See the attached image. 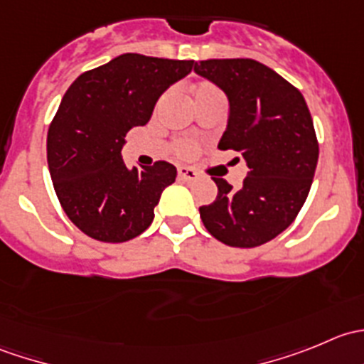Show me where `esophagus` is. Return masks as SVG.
Listing matches in <instances>:
<instances>
[{
	"label": "esophagus",
	"instance_id": "34e87169",
	"mask_svg": "<svg viewBox=\"0 0 364 364\" xmlns=\"http://www.w3.org/2000/svg\"><path fill=\"white\" fill-rule=\"evenodd\" d=\"M178 178L181 179V181H196L197 172L193 171L192 167H179L178 168Z\"/></svg>",
	"mask_w": 364,
	"mask_h": 364
}]
</instances>
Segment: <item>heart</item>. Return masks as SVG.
I'll return each mask as SVG.
<instances>
[{"mask_svg": "<svg viewBox=\"0 0 364 364\" xmlns=\"http://www.w3.org/2000/svg\"><path fill=\"white\" fill-rule=\"evenodd\" d=\"M165 98H167V93L161 95L159 105L164 104ZM192 98L193 102H196L197 109H199L203 107L204 104H209V102L213 100H223V93L220 91L218 86H215V84L209 82V80H200V82H197L196 86L192 87ZM172 149H174L176 155L181 156V159H192V156L199 151V144H197L196 141H192V139H179V141L174 142Z\"/></svg>", "mask_w": 364, "mask_h": 364, "instance_id": "obj_1", "label": "heart"}]
</instances>
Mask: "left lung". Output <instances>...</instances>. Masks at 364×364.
<instances>
[{
  "label": "left lung",
  "instance_id": "obj_1",
  "mask_svg": "<svg viewBox=\"0 0 364 364\" xmlns=\"http://www.w3.org/2000/svg\"><path fill=\"white\" fill-rule=\"evenodd\" d=\"M193 70L229 98L218 148L232 149L236 161L248 165L240 190L213 178L218 196L200 205V218L229 247H260L294 222L310 192L318 160L311 114L297 87L255 60H205Z\"/></svg>",
  "mask_w": 364,
  "mask_h": 364
}]
</instances>
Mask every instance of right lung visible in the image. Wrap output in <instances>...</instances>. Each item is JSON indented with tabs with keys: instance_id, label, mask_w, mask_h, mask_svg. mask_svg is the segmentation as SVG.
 <instances>
[{
	"instance_id": "right-lung-1",
	"label": "right lung",
	"mask_w": 364,
	"mask_h": 364,
	"mask_svg": "<svg viewBox=\"0 0 364 364\" xmlns=\"http://www.w3.org/2000/svg\"><path fill=\"white\" fill-rule=\"evenodd\" d=\"M196 67L193 61L121 54L80 73L65 93L47 132V164L67 216L104 243L134 240L151 225L176 167L124 165L128 130L151 117L156 100Z\"/></svg>"
}]
</instances>
